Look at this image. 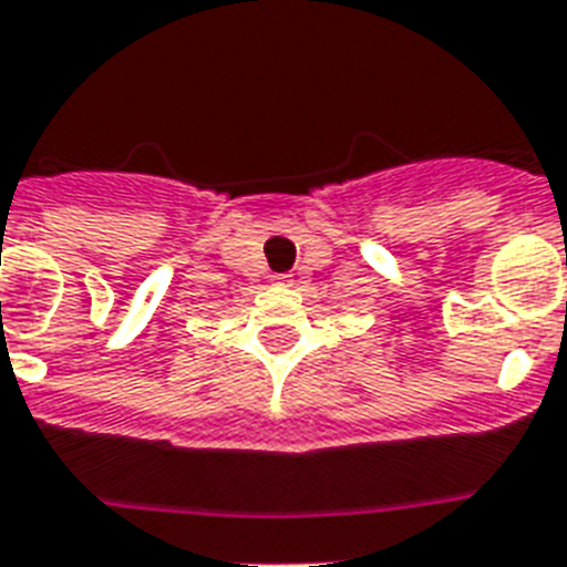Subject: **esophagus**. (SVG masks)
I'll use <instances>...</instances> for the list:
<instances>
[{"instance_id":"34e87169","label":"esophagus","mask_w":567,"mask_h":567,"mask_svg":"<svg viewBox=\"0 0 567 567\" xmlns=\"http://www.w3.org/2000/svg\"><path fill=\"white\" fill-rule=\"evenodd\" d=\"M271 280H275L278 287H289V284H292V275H271Z\"/></svg>"}]
</instances>
